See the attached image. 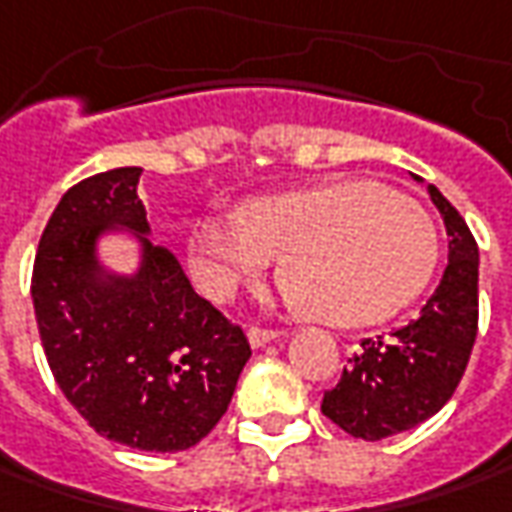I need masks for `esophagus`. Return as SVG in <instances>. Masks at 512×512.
<instances>
[{"instance_id":"1","label":"esophagus","mask_w":512,"mask_h":512,"mask_svg":"<svg viewBox=\"0 0 512 512\" xmlns=\"http://www.w3.org/2000/svg\"><path fill=\"white\" fill-rule=\"evenodd\" d=\"M249 343L255 345V348H260V345L272 343V340H277L280 337V331H274V328H263V326H252L249 331Z\"/></svg>"}]
</instances>
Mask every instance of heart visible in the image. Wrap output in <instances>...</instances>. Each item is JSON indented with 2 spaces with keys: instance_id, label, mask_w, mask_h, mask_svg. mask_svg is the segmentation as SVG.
<instances>
[{
  "instance_id": "1",
  "label": "heart",
  "mask_w": 512,
  "mask_h": 512,
  "mask_svg": "<svg viewBox=\"0 0 512 512\" xmlns=\"http://www.w3.org/2000/svg\"><path fill=\"white\" fill-rule=\"evenodd\" d=\"M283 257L291 300L320 323L374 326L428 286L439 260L425 209L388 186L348 178L206 215L189 235L201 289L226 300Z\"/></svg>"
}]
</instances>
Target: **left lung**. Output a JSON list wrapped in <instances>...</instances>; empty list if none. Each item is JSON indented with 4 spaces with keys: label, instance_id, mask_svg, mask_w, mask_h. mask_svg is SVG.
Masks as SVG:
<instances>
[{
    "label": "left lung",
    "instance_id": "obj_1",
    "mask_svg": "<svg viewBox=\"0 0 512 512\" xmlns=\"http://www.w3.org/2000/svg\"><path fill=\"white\" fill-rule=\"evenodd\" d=\"M448 229V266L422 314L388 337L362 340L323 414L345 433L379 442L431 419L465 377L479 331V246L465 218L431 186Z\"/></svg>",
    "mask_w": 512,
    "mask_h": 512
}]
</instances>
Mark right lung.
<instances>
[{
    "instance_id": "obj_1",
    "label": "right lung",
    "mask_w": 512,
    "mask_h": 512,
    "mask_svg": "<svg viewBox=\"0 0 512 512\" xmlns=\"http://www.w3.org/2000/svg\"><path fill=\"white\" fill-rule=\"evenodd\" d=\"M138 178V167H118L64 192L36 249L30 297L47 365L87 425L130 448L175 453L218 425L252 348L147 238L135 277H98L104 229L150 232Z\"/></svg>"
}]
</instances>
